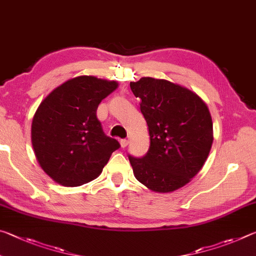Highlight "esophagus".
I'll return each mask as SVG.
<instances>
[{"instance_id": "1", "label": "esophagus", "mask_w": 256, "mask_h": 256, "mask_svg": "<svg viewBox=\"0 0 256 256\" xmlns=\"http://www.w3.org/2000/svg\"><path fill=\"white\" fill-rule=\"evenodd\" d=\"M120 146H122L123 149H125L128 146V141L126 140V138H123V140L120 141Z\"/></svg>"}]
</instances>
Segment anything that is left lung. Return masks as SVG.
<instances>
[{
	"label": "left lung",
	"instance_id": "8db88e82",
	"mask_svg": "<svg viewBox=\"0 0 256 256\" xmlns=\"http://www.w3.org/2000/svg\"><path fill=\"white\" fill-rule=\"evenodd\" d=\"M141 99L150 146L142 158L128 156L133 174L157 193H170L190 182L204 164L214 142L206 104L185 86L144 76L130 84Z\"/></svg>",
	"mask_w": 256,
	"mask_h": 256
}]
</instances>
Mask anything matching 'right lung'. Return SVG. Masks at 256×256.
I'll list each match as a JSON object with an SVG mask.
<instances>
[{
  "label": "right lung",
  "instance_id": "add662e5",
  "mask_svg": "<svg viewBox=\"0 0 256 256\" xmlns=\"http://www.w3.org/2000/svg\"><path fill=\"white\" fill-rule=\"evenodd\" d=\"M118 86L116 81L76 76L38 106L32 124V148L42 170L58 184L74 188L97 178L120 146L104 133L96 115L100 102Z\"/></svg>",
  "mask_w": 256,
  "mask_h": 256
}]
</instances>
